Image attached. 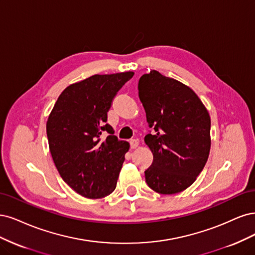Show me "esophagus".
Instances as JSON below:
<instances>
[{
    "label": "esophagus",
    "mask_w": 255,
    "mask_h": 255,
    "mask_svg": "<svg viewBox=\"0 0 255 255\" xmlns=\"http://www.w3.org/2000/svg\"><path fill=\"white\" fill-rule=\"evenodd\" d=\"M130 148L131 149H135L136 147L138 146V141L137 139H130Z\"/></svg>",
    "instance_id": "34e87169"
}]
</instances>
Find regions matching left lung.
I'll return each mask as SVG.
<instances>
[{
  "label": "left lung",
  "mask_w": 255,
  "mask_h": 255,
  "mask_svg": "<svg viewBox=\"0 0 255 255\" xmlns=\"http://www.w3.org/2000/svg\"><path fill=\"white\" fill-rule=\"evenodd\" d=\"M138 97L152 132L144 138L153 161L145 170L148 186L171 195L191 186L211 148V119L191 88L152 70L138 80Z\"/></svg>",
  "instance_id": "left-lung-1"
}]
</instances>
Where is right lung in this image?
Wrapping results in <instances>:
<instances>
[{"instance_id": "obj_1", "label": "right lung", "mask_w": 255, "mask_h": 255, "mask_svg": "<svg viewBox=\"0 0 255 255\" xmlns=\"http://www.w3.org/2000/svg\"><path fill=\"white\" fill-rule=\"evenodd\" d=\"M133 75L96 74L73 84L63 90L48 117L46 134L56 168L63 181L86 198H103L117 187L129 143L114 135L107 114Z\"/></svg>"}]
</instances>
